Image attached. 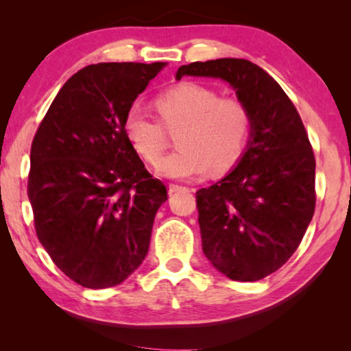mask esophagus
<instances>
[{"label": "esophagus", "instance_id": "esophagus-1", "mask_svg": "<svg viewBox=\"0 0 351 351\" xmlns=\"http://www.w3.org/2000/svg\"><path fill=\"white\" fill-rule=\"evenodd\" d=\"M167 190H169V193H176V191H179V190H185V186L177 185V184H169Z\"/></svg>", "mask_w": 351, "mask_h": 351}]
</instances>
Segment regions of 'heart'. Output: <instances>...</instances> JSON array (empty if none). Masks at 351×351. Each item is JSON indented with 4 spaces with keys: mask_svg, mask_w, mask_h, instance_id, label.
<instances>
[{
    "mask_svg": "<svg viewBox=\"0 0 351 351\" xmlns=\"http://www.w3.org/2000/svg\"><path fill=\"white\" fill-rule=\"evenodd\" d=\"M161 121L132 107L124 132L143 160L156 162L167 148V132H177L180 148L156 165L171 179H190L210 167L223 172L241 160L251 134V113L243 100L219 97L217 90L198 83L172 86L156 99Z\"/></svg>",
    "mask_w": 351,
    "mask_h": 351,
    "instance_id": "obj_1",
    "label": "heart"
}]
</instances>
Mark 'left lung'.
Returning a JSON list of instances; mask_svg holds the SVG:
<instances>
[{"instance_id":"left-lung-1","label":"left lung","mask_w":351,"mask_h":351,"mask_svg":"<svg viewBox=\"0 0 351 351\" xmlns=\"http://www.w3.org/2000/svg\"><path fill=\"white\" fill-rule=\"evenodd\" d=\"M220 78L251 113V138L237 167L196 191L203 252L233 281L262 280L295 252L315 213V155L294 104L244 59L182 65V76Z\"/></svg>"}]
</instances>
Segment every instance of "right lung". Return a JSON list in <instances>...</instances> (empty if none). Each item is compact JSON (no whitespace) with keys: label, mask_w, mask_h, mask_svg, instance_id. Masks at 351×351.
<instances>
[{"label":"right lung","mask_w":351,"mask_h":351,"mask_svg":"<svg viewBox=\"0 0 351 351\" xmlns=\"http://www.w3.org/2000/svg\"><path fill=\"white\" fill-rule=\"evenodd\" d=\"M165 65L84 66L62 86L33 138L28 199L36 237L83 287L119 285L148 252L167 190L145 169L124 119Z\"/></svg>","instance_id":"1"}]
</instances>
